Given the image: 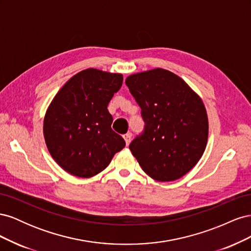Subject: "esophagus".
<instances>
[{"mask_svg": "<svg viewBox=\"0 0 251 251\" xmlns=\"http://www.w3.org/2000/svg\"><path fill=\"white\" fill-rule=\"evenodd\" d=\"M131 137H132L131 133H127V134L124 135V139H125V141H126V146H128V144H130V142H131Z\"/></svg>", "mask_w": 251, "mask_h": 251, "instance_id": "1", "label": "esophagus"}]
</instances>
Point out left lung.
Returning <instances> with one entry per match:
<instances>
[{
    "mask_svg": "<svg viewBox=\"0 0 251 251\" xmlns=\"http://www.w3.org/2000/svg\"><path fill=\"white\" fill-rule=\"evenodd\" d=\"M146 126L130 144L143 172L160 182L183 177L201 159L208 117L201 97L175 73L156 68L127 76Z\"/></svg>",
    "mask_w": 251,
    "mask_h": 251,
    "instance_id": "left-lung-1",
    "label": "left lung"
}]
</instances>
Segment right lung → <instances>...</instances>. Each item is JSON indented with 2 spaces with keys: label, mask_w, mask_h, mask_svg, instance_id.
Instances as JSON below:
<instances>
[{
  "label": "right lung",
  "mask_w": 251,
  "mask_h": 251,
  "mask_svg": "<svg viewBox=\"0 0 251 251\" xmlns=\"http://www.w3.org/2000/svg\"><path fill=\"white\" fill-rule=\"evenodd\" d=\"M124 76L94 69L75 74L60 88L44 117V138L54 161L67 173L91 178L126 147L112 130L108 104Z\"/></svg>",
  "instance_id": "right-lung-1"
}]
</instances>
